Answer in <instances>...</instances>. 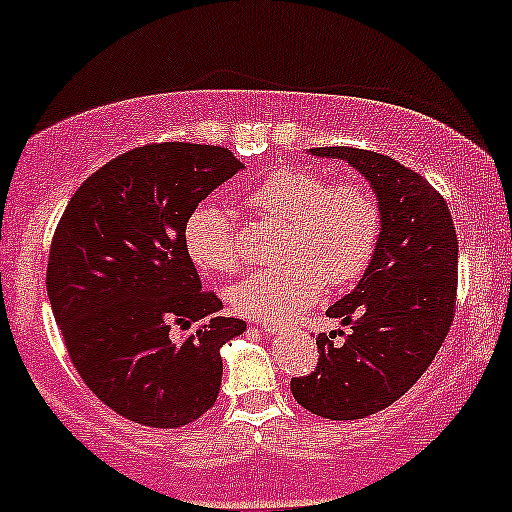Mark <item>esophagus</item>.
Instances as JSON below:
<instances>
[{
  "instance_id": "34e87169",
  "label": "esophagus",
  "mask_w": 512,
  "mask_h": 512,
  "mask_svg": "<svg viewBox=\"0 0 512 512\" xmlns=\"http://www.w3.org/2000/svg\"><path fill=\"white\" fill-rule=\"evenodd\" d=\"M257 325H260V330H264V332H276V330H279V325H274V322H267V320H260V322H257Z\"/></svg>"
}]
</instances>
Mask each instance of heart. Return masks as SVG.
<instances>
[{"mask_svg":"<svg viewBox=\"0 0 512 512\" xmlns=\"http://www.w3.org/2000/svg\"><path fill=\"white\" fill-rule=\"evenodd\" d=\"M257 214L286 223L276 267L240 279L228 301L240 315L284 320L320 298L325 281L337 289L366 274L380 240L383 214L373 192L356 180L330 182L313 168H274L250 192ZM187 255L202 272L231 274L245 262L238 226L221 207L197 204L182 228Z\"/></svg>","mask_w":512,"mask_h":512,"instance_id":"obj_1","label":"heart"}]
</instances>
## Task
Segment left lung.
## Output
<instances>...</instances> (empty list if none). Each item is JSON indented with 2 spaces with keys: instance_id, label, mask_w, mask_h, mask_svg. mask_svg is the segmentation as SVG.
I'll return each mask as SVG.
<instances>
[{
  "instance_id": "1",
  "label": "left lung",
  "mask_w": 512,
  "mask_h": 512,
  "mask_svg": "<svg viewBox=\"0 0 512 512\" xmlns=\"http://www.w3.org/2000/svg\"><path fill=\"white\" fill-rule=\"evenodd\" d=\"M351 163L378 197L383 228L366 274L327 315L351 325L342 344L317 334V366L291 380L296 402L332 421L390 407L431 366L457 301V233L448 202L424 175L378 151L320 146Z\"/></svg>"
}]
</instances>
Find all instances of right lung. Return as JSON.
<instances>
[{
  "mask_svg": "<svg viewBox=\"0 0 512 512\" xmlns=\"http://www.w3.org/2000/svg\"><path fill=\"white\" fill-rule=\"evenodd\" d=\"M243 163L209 144H146L69 199L48 257V296L76 373L134 424L180 428L214 407L221 346L245 332L202 291L182 243L190 211ZM173 326L196 330L175 340Z\"/></svg>",
  "mask_w": 512,
  "mask_h": 512,
  "instance_id": "obj_1",
  "label": "right lung"
}]
</instances>
